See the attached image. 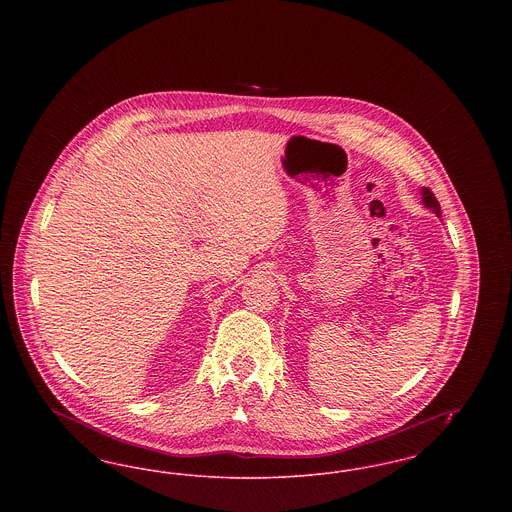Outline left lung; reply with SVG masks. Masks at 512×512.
Wrapping results in <instances>:
<instances>
[{"label":"left lung","mask_w":512,"mask_h":512,"mask_svg":"<svg viewBox=\"0 0 512 512\" xmlns=\"http://www.w3.org/2000/svg\"><path fill=\"white\" fill-rule=\"evenodd\" d=\"M422 203L428 207V209H432L438 217H441V207H439V201L436 199V195L434 192L430 190V188H424L422 190Z\"/></svg>","instance_id":"obj_1"}]
</instances>
